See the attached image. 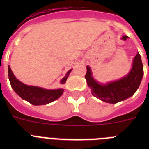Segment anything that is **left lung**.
<instances>
[{"instance_id": "8db88e82", "label": "left lung", "mask_w": 149, "mask_h": 149, "mask_svg": "<svg viewBox=\"0 0 149 149\" xmlns=\"http://www.w3.org/2000/svg\"><path fill=\"white\" fill-rule=\"evenodd\" d=\"M127 36H123L122 39L126 40ZM143 76V65L139 52L133 61L132 68L127 76L120 80L107 84L98 83L92 76V72L86 66L85 78L88 86L91 89L92 95L101 101L110 104H116L130 98L139 88Z\"/></svg>"}]
</instances>
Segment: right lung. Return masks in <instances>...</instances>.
<instances>
[{
  "label": "right lung",
  "instance_id": "add662e5",
  "mask_svg": "<svg viewBox=\"0 0 149 149\" xmlns=\"http://www.w3.org/2000/svg\"><path fill=\"white\" fill-rule=\"evenodd\" d=\"M72 69L68 71L65 76L62 79L61 84H64ZM8 76L12 88L22 99L28 101L35 106L45 105L58 99L63 95V89H45L38 86H27L19 81L14 76L10 67H8Z\"/></svg>",
  "mask_w": 149,
  "mask_h": 149
}]
</instances>
